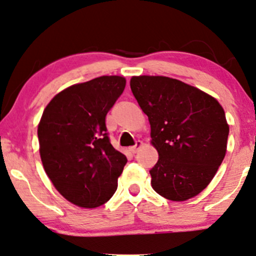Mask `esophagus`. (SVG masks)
Segmentation results:
<instances>
[{"label": "esophagus", "mask_w": 256, "mask_h": 256, "mask_svg": "<svg viewBox=\"0 0 256 256\" xmlns=\"http://www.w3.org/2000/svg\"><path fill=\"white\" fill-rule=\"evenodd\" d=\"M143 146V142H140V140H138L137 143H136V146H132V148H130V152H132V154H136L138 150L140 149V148Z\"/></svg>", "instance_id": "esophagus-1"}]
</instances>
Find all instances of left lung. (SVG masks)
I'll return each instance as SVG.
<instances>
[{"mask_svg": "<svg viewBox=\"0 0 256 256\" xmlns=\"http://www.w3.org/2000/svg\"><path fill=\"white\" fill-rule=\"evenodd\" d=\"M130 86L158 152L150 170L154 190L173 202L198 196L226 152L229 125L223 107L205 92L166 76H132Z\"/></svg>", "mask_w": 256, "mask_h": 256, "instance_id": "obj_1", "label": "left lung"}]
</instances>
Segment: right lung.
Masks as SVG:
<instances>
[{"mask_svg": "<svg viewBox=\"0 0 256 256\" xmlns=\"http://www.w3.org/2000/svg\"><path fill=\"white\" fill-rule=\"evenodd\" d=\"M126 86L122 76H100L54 95L38 124L42 167L72 204L95 208L114 194L128 158L112 146L106 114Z\"/></svg>", "mask_w": 256, "mask_h": 256, "instance_id": "1", "label": "right lung"}]
</instances>
